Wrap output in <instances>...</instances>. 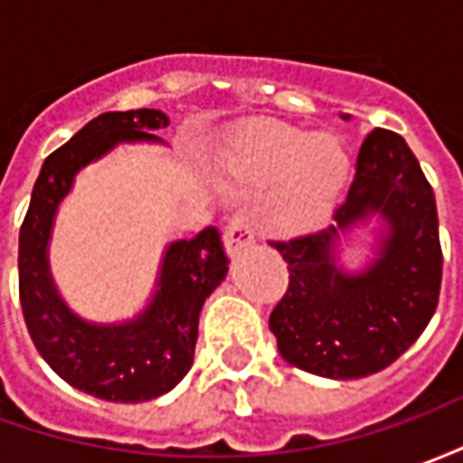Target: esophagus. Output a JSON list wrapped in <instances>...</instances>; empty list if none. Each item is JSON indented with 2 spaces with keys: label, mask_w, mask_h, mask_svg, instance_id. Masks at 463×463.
I'll use <instances>...</instances> for the list:
<instances>
[{
  "label": "esophagus",
  "mask_w": 463,
  "mask_h": 463,
  "mask_svg": "<svg viewBox=\"0 0 463 463\" xmlns=\"http://www.w3.org/2000/svg\"><path fill=\"white\" fill-rule=\"evenodd\" d=\"M225 248L231 252L241 250L242 245H248V242L255 241V228H252L250 215L245 211H238L232 215L228 225H225Z\"/></svg>",
  "instance_id": "esophagus-1"
}]
</instances>
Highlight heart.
I'll return each mask as SVG.
<instances>
[{"label":"heart","instance_id":"obj_1","mask_svg":"<svg viewBox=\"0 0 463 463\" xmlns=\"http://www.w3.org/2000/svg\"><path fill=\"white\" fill-rule=\"evenodd\" d=\"M228 171L250 191L280 183L272 195V221L285 231H307L325 221L340 198L349 161L340 143H312L307 133L270 126L238 143Z\"/></svg>","mask_w":463,"mask_h":463}]
</instances>
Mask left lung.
<instances>
[{"mask_svg":"<svg viewBox=\"0 0 463 463\" xmlns=\"http://www.w3.org/2000/svg\"><path fill=\"white\" fill-rule=\"evenodd\" d=\"M372 212L388 221L390 232L378 260L347 276L334 260L339 235ZM332 218L335 225L322 231L270 241L290 272L270 332L292 367L330 379L369 377L417 342L441 290L434 191L399 133H367L347 198Z\"/></svg>","mask_w":463,"mask_h":463,"instance_id":"left-lung-1","label":"left lung"}]
</instances>
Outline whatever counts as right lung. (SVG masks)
Listing matches in <instances>:
<instances>
[{
  "mask_svg": "<svg viewBox=\"0 0 463 463\" xmlns=\"http://www.w3.org/2000/svg\"><path fill=\"white\" fill-rule=\"evenodd\" d=\"M165 126L156 109L96 116L46 158L19 231V300L34 347L71 387L109 402H148L188 374L203 302L231 262L221 232L211 225L171 242L151 305L123 325H91L66 307L49 275L46 242L56 208L86 163L121 141H158L148 131Z\"/></svg>",
  "mask_w": 463,
  "mask_h": 463,
  "instance_id": "add662e5",
  "label": "right lung"
}]
</instances>
